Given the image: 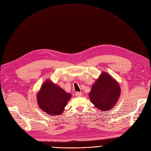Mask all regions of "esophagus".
I'll list each match as a JSON object with an SVG mask.
<instances>
[{
  "label": "esophagus",
  "mask_w": 151,
  "mask_h": 151,
  "mask_svg": "<svg viewBox=\"0 0 151 151\" xmlns=\"http://www.w3.org/2000/svg\"><path fill=\"white\" fill-rule=\"evenodd\" d=\"M82 95V93L81 92H76V96L77 97H81Z\"/></svg>",
  "instance_id": "1"
}]
</instances>
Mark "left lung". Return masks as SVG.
Returning a JSON list of instances; mask_svg holds the SVG:
<instances>
[{"label":"left lung","instance_id":"obj_1","mask_svg":"<svg viewBox=\"0 0 151 151\" xmlns=\"http://www.w3.org/2000/svg\"><path fill=\"white\" fill-rule=\"evenodd\" d=\"M120 95L119 84L108 73L103 72L92 86L89 97L98 109L106 111L113 108Z\"/></svg>","mask_w":151,"mask_h":151}]
</instances>
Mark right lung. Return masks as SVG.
I'll use <instances>...</instances> for the list:
<instances>
[{
	"mask_svg": "<svg viewBox=\"0 0 151 151\" xmlns=\"http://www.w3.org/2000/svg\"><path fill=\"white\" fill-rule=\"evenodd\" d=\"M70 98V93L47 80L37 93V101L43 111L51 116H58L63 113Z\"/></svg>",
	"mask_w": 151,
	"mask_h": 151,
	"instance_id": "obj_1",
	"label": "right lung"
}]
</instances>
